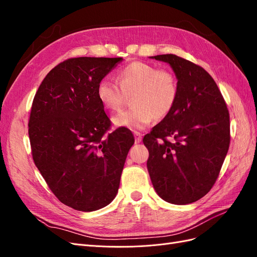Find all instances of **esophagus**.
Listing matches in <instances>:
<instances>
[{
    "mask_svg": "<svg viewBox=\"0 0 257 257\" xmlns=\"http://www.w3.org/2000/svg\"><path fill=\"white\" fill-rule=\"evenodd\" d=\"M134 136H135V143L139 144L142 142V134L139 133V132H134Z\"/></svg>",
    "mask_w": 257,
    "mask_h": 257,
    "instance_id": "esophagus-1",
    "label": "esophagus"
}]
</instances>
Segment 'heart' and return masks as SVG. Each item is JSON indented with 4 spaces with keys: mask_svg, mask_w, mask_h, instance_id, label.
<instances>
[{
    "mask_svg": "<svg viewBox=\"0 0 257 257\" xmlns=\"http://www.w3.org/2000/svg\"><path fill=\"white\" fill-rule=\"evenodd\" d=\"M115 82L104 78L96 85V96L105 109L121 110L131 96L132 109L113 119L116 126L141 130L155 119H163L173 110L178 97V82L167 69H159L144 62H133L120 68Z\"/></svg>",
    "mask_w": 257,
    "mask_h": 257,
    "instance_id": "b5f03b06",
    "label": "heart"
}]
</instances>
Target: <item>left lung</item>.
<instances>
[{
  "label": "left lung",
  "mask_w": 257,
  "mask_h": 257,
  "mask_svg": "<svg viewBox=\"0 0 257 257\" xmlns=\"http://www.w3.org/2000/svg\"><path fill=\"white\" fill-rule=\"evenodd\" d=\"M151 59L172 66L178 97L173 110L144 137L148 172L162 199L191 204L204 197L219 177L230 142L229 112L203 67L175 54Z\"/></svg>",
  "instance_id": "left-lung-1"
}]
</instances>
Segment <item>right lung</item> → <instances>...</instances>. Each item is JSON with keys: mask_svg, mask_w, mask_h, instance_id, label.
Listing matches in <instances>:
<instances>
[{"mask_svg": "<svg viewBox=\"0 0 257 257\" xmlns=\"http://www.w3.org/2000/svg\"><path fill=\"white\" fill-rule=\"evenodd\" d=\"M122 58H73L45 77L29 120L32 157L64 205L95 211L115 197L134 136L126 127L107 134L110 120L96 96L99 80Z\"/></svg>", "mask_w": 257, "mask_h": 257, "instance_id": "right-lung-1", "label": "right lung"}]
</instances>
